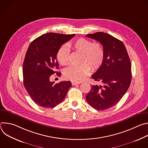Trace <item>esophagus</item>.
<instances>
[{
  "mask_svg": "<svg viewBox=\"0 0 148 148\" xmlns=\"http://www.w3.org/2000/svg\"><path fill=\"white\" fill-rule=\"evenodd\" d=\"M71 84H72V85H73V86H75V85H77V84H80V82H74V81H73V82H71Z\"/></svg>",
  "mask_w": 148,
  "mask_h": 148,
  "instance_id": "1",
  "label": "esophagus"
}]
</instances>
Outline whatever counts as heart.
<instances>
[{
	"instance_id": "heart-1",
	"label": "heart",
	"mask_w": 148,
	"mask_h": 148,
	"mask_svg": "<svg viewBox=\"0 0 148 148\" xmlns=\"http://www.w3.org/2000/svg\"><path fill=\"white\" fill-rule=\"evenodd\" d=\"M69 46L74 51L81 53V64L71 66L64 71L66 78L74 82H80L86 78L90 71L98 70L104 59V50L99 43L92 42L84 38H79L70 42ZM70 53L66 46H61L57 54V58L60 64L67 65L69 62Z\"/></svg>"
}]
</instances>
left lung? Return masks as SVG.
Segmentation results:
<instances>
[{"label":"left lung","mask_w":148,"mask_h":148,"mask_svg":"<svg viewBox=\"0 0 148 148\" xmlns=\"http://www.w3.org/2000/svg\"><path fill=\"white\" fill-rule=\"evenodd\" d=\"M86 36L99 41L105 54L102 65L91 76L102 85L91 86L86 99L95 110H106L115 106L129 88L132 78L131 61L121 40L103 32Z\"/></svg>","instance_id":"obj_1"}]
</instances>
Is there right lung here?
I'll return each mask as SVG.
<instances>
[{
    "mask_svg": "<svg viewBox=\"0 0 148 148\" xmlns=\"http://www.w3.org/2000/svg\"><path fill=\"white\" fill-rule=\"evenodd\" d=\"M75 34L48 33L34 40L27 50L23 67V84L33 101L40 107L54 108L64 99L70 81L57 84L50 81L51 75L61 73L58 69L57 54L61 45Z\"/></svg>",
    "mask_w": 148,
    "mask_h": 148,
    "instance_id": "obj_1",
    "label": "right lung"
}]
</instances>
